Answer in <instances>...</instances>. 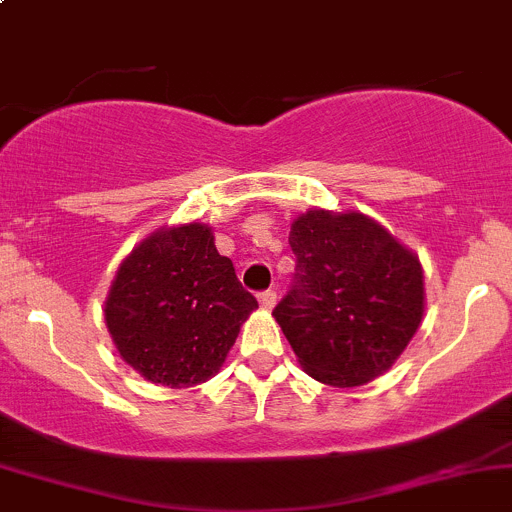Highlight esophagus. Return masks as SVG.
Here are the masks:
<instances>
[{"label": "esophagus", "mask_w": 512, "mask_h": 512, "mask_svg": "<svg viewBox=\"0 0 512 512\" xmlns=\"http://www.w3.org/2000/svg\"><path fill=\"white\" fill-rule=\"evenodd\" d=\"M260 304L265 309L275 307V304H277V292H275V289H267V292H262L260 294Z\"/></svg>", "instance_id": "1"}]
</instances>
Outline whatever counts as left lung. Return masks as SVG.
Returning <instances> with one entry per match:
<instances>
[{
    "label": "left lung",
    "instance_id": "8db88e82",
    "mask_svg": "<svg viewBox=\"0 0 512 512\" xmlns=\"http://www.w3.org/2000/svg\"><path fill=\"white\" fill-rule=\"evenodd\" d=\"M294 285L275 307L299 364L349 389L391 369L426 309L421 262L364 213L307 210L289 230Z\"/></svg>",
    "mask_w": 512,
    "mask_h": 512
}]
</instances>
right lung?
Returning <instances> with one entry per match:
<instances>
[{
  "mask_svg": "<svg viewBox=\"0 0 512 512\" xmlns=\"http://www.w3.org/2000/svg\"><path fill=\"white\" fill-rule=\"evenodd\" d=\"M257 299L203 223L160 227L121 262L106 297L118 354L143 379L188 389L218 374Z\"/></svg>",
  "mask_w": 512,
  "mask_h": 512,
  "instance_id": "obj_1",
  "label": "right lung"
}]
</instances>
